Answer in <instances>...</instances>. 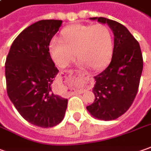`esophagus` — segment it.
I'll return each instance as SVG.
<instances>
[{"mask_svg": "<svg viewBox=\"0 0 151 151\" xmlns=\"http://www.w3.org/2000/svg\"><path fill=\"white\" fill-rule=\"evenodd\" d=\"M80 76H81V75L80 74ZM87 77H88V76H87ZM78 92H79V93H82V92H85V90H81V91H78Z\"/></svg>", "mask_w": 151, "mask_h": 151, "instance_id": "esophagus-1", "label": "esophagus"}]
</instances>
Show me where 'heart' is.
<instances>
[{"label":"heart","mask_w":151,"mask_h":151,"mask_svg":"<svg viewBox=\"0 0 151 151\" xmlns=\"http://www.w3.org/2000/svg\"><path fill=\"white\" fill-rule=\"evenodd\" d=\"M114 40L111 29L103 24H74L61 31V40L49 44L51 59L59 67H67L76 57L81 67L101 70L111 59Z\"/></svg>","instance_id":"1"}]
</instances>
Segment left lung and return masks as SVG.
Listing matches in <instances>:
<instances>
[{
  "instance_id": "left-lung-1",
  "label": "left lung",
  "mask_w": 151,
  "mask_h": 151,
  "mask_svg": "<svg viewBox=\"0 0 151 151\" xmlns=\"http://www.w3.org/2000/svg\"><path fill=\"white\" fill-rule=\"evenodd\" d=\"M90 20L108 25L114 34V49L110 65L94 77L95 101L86 109L98 120H116L128 111L138 91L143 70L141 50L128 29L119 22L105 17Z\"/></svg>"
}]
</instances>
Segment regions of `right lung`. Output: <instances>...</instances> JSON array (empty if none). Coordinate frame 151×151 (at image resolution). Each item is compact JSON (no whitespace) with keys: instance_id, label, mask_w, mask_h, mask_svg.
Listing matches in <instances>:
<instances>
[{"instance_id":"right-lung-1","label":"right lung","mask_w":151,"mask_h":151,"mask_svg":"<svg viewBox=\"0 0 151 151\" xmlns=\"http://www.w3.org/2000/svg\"><path fill=\"white\" fill-rule=\"evenodd\" d=\"M62 24L41 20L21 31L6 57L5 74L8 96L17 111L31 124L53 127L64 119L68 100L55 93L59 70L49 44Z\"/></svg>"}]
</instances>
